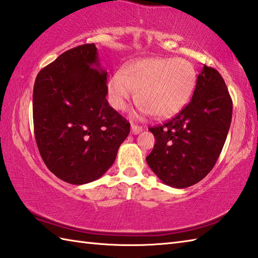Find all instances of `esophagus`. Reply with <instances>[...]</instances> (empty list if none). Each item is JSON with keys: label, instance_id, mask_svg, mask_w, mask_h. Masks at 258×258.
<instances>
[{"label": "esophagus", "instance_id": "esophagus-1", "mask_svg": "<svg viewBox=\"0 0 258 258\" xmlns=\"http://www.w3.org/2000/svg\"><path fill=\"white\" fill-rule=\"evenodd\" d=\"M142 130H144V128L140 127V125L136 124L134 122H131V134H133V135H138V134L141 133Z\"/></svg>", "mask_w": 258, "mask_h": 258}]
</instances>
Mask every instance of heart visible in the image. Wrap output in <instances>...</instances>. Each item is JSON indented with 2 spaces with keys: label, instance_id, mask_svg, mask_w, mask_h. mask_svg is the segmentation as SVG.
Here are the masks:
<instances>
[{
  "label": "heart",
  "instance_id": "b5f03b06",
  "mask_svg": "<svg viewBox=\"0 0 258 258\" xmlns=\"http://www.w3.org/2000/svg\"><path fill=\"white\" fill-rule=\"evenodd\" d=\"M196 85V71L183 58L150 57L131 62L118 71L107 86L108 100L116 110H123L136 97L144 114L168 118L186 104Z\"/></svg>",
  "mask_w": 258,
  "mask_h": 258
}]
</instances>
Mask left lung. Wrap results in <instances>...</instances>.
I'll return each mask as SVG.
<instances>
[{"label":"left lung","mask_w":258,"mask_h":258,"mask_svg":"<svg viewBox=\"0 0 258 258\" xmlns=\"http://www.w3.org/2000/svg\"><path fill=\"white\" fill-rule=\"evenodd\" d=\"M233 102L224 79L203 66L191 101L164 124L150 128L156 139L147 163L164 184L184 188L213 169L232 121Z\"/></svg>","instance_id":"1"}]
</instances>
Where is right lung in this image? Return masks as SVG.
<instances>
[{
	"label": "right lung",
	"instance_id": "add662e5",
	"mask_svg": "<svg viewBox=\"0 0 258 258\" xmlns=\"http://www.w3.org/2000/svg\"><path fill=\"white\" fill-rule=\"evenodd\" d=\"M107 72L95 44L59 55L38 73L34 133L44 163L60 180L82 185L106 173L130 123L108 104Z\"/></svg>",
	"mask_w": 258,
	"mask_h": 258
}]
</instances>
